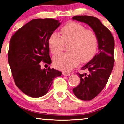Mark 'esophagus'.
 I'll list each match as a JSON object with an SVG mask.
<instances>
[{
  "mask_svg": "<svg viewBox=\"0 0 124 124\" xmlns=\"http://www.w3.org/2000/svg\"><path fill=\"white\" fill-rule=\"evenodd\" d=\"M62 74H63V75H64V76H70V73L66 72H62Z\"/></svg>",
  "mask_w": 124,
  "mask_h": 124,
  "instance_id": "obj_1",
  "label": "esophagus"
}]
</instances>
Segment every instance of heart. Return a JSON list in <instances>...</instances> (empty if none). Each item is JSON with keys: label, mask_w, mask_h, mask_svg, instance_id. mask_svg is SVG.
I'll list each match as a JSON object with an SVG mask.
<instances>
[{"label": "heart", "mask_w": 124, "mask_h": 124, "mask_svg": "<svg viewBox=\"0 0 124 124\" xmlns=\"http://www.w3.org/2000/svg\"><path fill=\"white\" fill-rule=\"evenodd\" d=\"M61 36L56 32L50 35L48 45L50 51L57 54L68 44V52L58 54L53 58L55 68L69 71L80 62L85 63L93 58L97 52L98 40L97 35L91 30L86 29L80 23L70 21L60 30Z\"/></svg>", "instance_id": "heart-1"}]
</instances>
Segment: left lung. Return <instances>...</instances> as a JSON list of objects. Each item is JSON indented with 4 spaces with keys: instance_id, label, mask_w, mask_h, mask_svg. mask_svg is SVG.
<instances>
[{
    "instance_id": "obj_1",
    "label": "left lung",
    "mask_w": 124,
    "mask_h": 124,
    "mask_svg": "<svg viewBox=\"0 0 124 124\" xmlns=\"http://www.w3.org/2000/svg\"><path fill=\"white\" fill-rule=\"evenodd\" d=\"M73 20L87 23L93 29L98 40V52L93 58L82 68L86 73L77 74L80 82L73 89L76 97L90 101L99 94L107 84L114 63V39L110 30L97 17L88 15L73 17Z\"/></svg>"
}]
</instances>
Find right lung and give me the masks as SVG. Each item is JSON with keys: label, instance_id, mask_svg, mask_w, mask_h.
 <instances>
[{"label": "right lung", "instance_id": "obj_1", "mask_svg": "<svg viewBox=\"0 0 124 124\" xmlns=\"http://www.w3.org/2000/svg\"><path fill=\"white\" fill-rule=\"evenodd\" d=\"M61 23L53 19H33L11 37L8 61L15 83L29 97L39 98L47 93L60 71L41 68L40 63L50 64L49 37Z\"/></svg>", "mask_w": 124, "mask_h": 124}]
</instances>
